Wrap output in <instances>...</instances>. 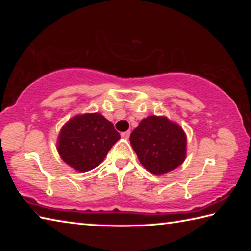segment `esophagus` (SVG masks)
Instances as JSON below:
<instances>
[{"label":"esophagus","instance_id":"obj_1","mask_svg":"<svg viewBox=\"0 0 251 251\" xmlns=\"http://www.w3.org/2000/svg\"><path fill=\"white\" fill-rule=\"evenodd\" d=\"M121 135H122V137H124V138H128V137H129V135H130V130L123 131V133H122Z\"/></svg>","mask_w":251,"mask_h":251}]
</instances>
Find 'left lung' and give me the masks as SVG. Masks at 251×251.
I'll use <instances>...</instances> for the list:
<instances>
[{
	"mask_svg": "<svg viewBox=\"0 0 251 251\" xmlns=\"http://www.w3.org/2000/svg\"><path fill=\"white\" fill-rule=\"evenodd\" d=\"M129 141L143 166L156 175L173 171L185 160L186 135L166 117L143 120Z\"/></svg>",
	"mask_w": 251,
	"mask_h": 251,
	"instance_id": "1",
	"label": "left lung"
}]
</instances>
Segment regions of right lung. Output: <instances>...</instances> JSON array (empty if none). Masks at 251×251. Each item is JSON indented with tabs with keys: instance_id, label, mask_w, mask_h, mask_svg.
Segmentation results:
<instances>
[{
	"instance_id": "right-lung-1",
	"label": "right lung",
	"mask_w": 251,
	"mask_h": 251,
	"mask_svg": "<svg viewBox=\"0 0 251 251\" xmlns=\"http://www.w3.org/2000/svg\"><path fill=\"white\" fill-rule=\"evenodd\" d=\"M121 135L99 113L75 116L65 124L58 137L62 159L78 172H88L104 160Z\"/></svg>"
}]
</instances>
